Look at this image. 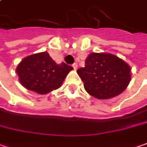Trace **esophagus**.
Segmentation results:
<instances>
[{
  "label": "esophagus",
  "instance_id": "obj_1",
  "mask_svg": "<svg viewBox=\"0 0 147 147\" xmlns=\"http://www.w3.org/2000/svg\"><path fill=\"white\" fill-rule=\"evenodd\" d=\"M73 67H74V69L76 70L78 69V63H74V64H73Z\"/></svg>",
  "mask_w": 147,
  "mask_h": 147
}]
</instances>
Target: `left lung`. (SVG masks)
Masks as SVG:
<instances>
[{"label":"left lung","mask_w":147,"mask_h":147,"mask_svg":"<svg viewBox=\"0 0 147 147\" xmlns=\"http://www.w3.org/2000/svg\"><path fill=\"white\" fill-rule=\"evenodd\" d=\"M77 73L85 90L98 99L121 94L131 81V67L117 56L107 53H91L84 67Z\"/></svg>","instance_id":"left-lung-1"}]
</instances>
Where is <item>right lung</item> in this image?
Segmentation results:
<instances>
[{
	"label": "right lung",
	"instance_id": "obj_1",
	"mask_svg": "<svg viewBox=\"0 0 147 147\" xmlns=\"http://www.w3.org/2000/svg\"><path fill=\"white\" fill-rule=\"evenodd\" d=\"M73 69L61 63L57 64L47 52L27 56L16 68L20 84L39 94H46L59 88Z\"/></svg>",
	"mask_w": 147,
	"mask_h": 147
}]
</instances>
